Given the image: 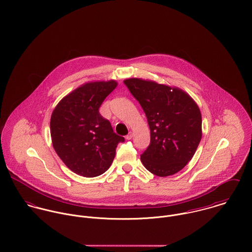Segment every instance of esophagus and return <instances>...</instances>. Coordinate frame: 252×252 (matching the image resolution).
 <instances>
[{
  "instance_id": "1",
  "label": "esophagus",
  "mask_w": 252,
  "mask_h": 252,
  "mask_svg": "<svg viewBox=\"0 0 252 252\" xmlns=\"http://www.w3.org/2000/svg\"><path fill=\"white\" fill-rule=\"evenodd\" d=\"M133 136H134L133 132H129V134L126 136V139H127V140H131V139L133 138Z\"/></svg>"
}]
</instances>
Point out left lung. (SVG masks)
Masks as SVG:
<instances>
[{"label":"left lung","mask_w":252,"mask_h":252,"mask_svg":"<svg viewBox=\"0 0 252 252\" xmlns=\"http://www.w3.org/2000/svg\"><path fill=\"white\" fill-rule=\"evenodd\" d=\"M144 109L150 144L141 155L146 170L165 178L182 170L202 139V115L193 98L176 86L131 77L124 80Z\"/></svg>","instance_id":"obj_1"}]
</instances>
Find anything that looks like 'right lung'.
Here are the masks:
<instances>
[{"mask_svg":"<svg viewBox=\"0 0 252 252\" xmlns=\"http://www.w3.org/2000/svg\"><path fill=\"white\" fill-rule=\"evenodd\" d=\"M118 85L114 79L86 82L54 108L50 135L54 150L73 173L94 178L104 174L124 138L116 135L100 112L104 100Z\"/></svg>","mask_w":252,"mask_h":252,"instance_id":"right-lung-1","label":"right lung"}]
</instances>
